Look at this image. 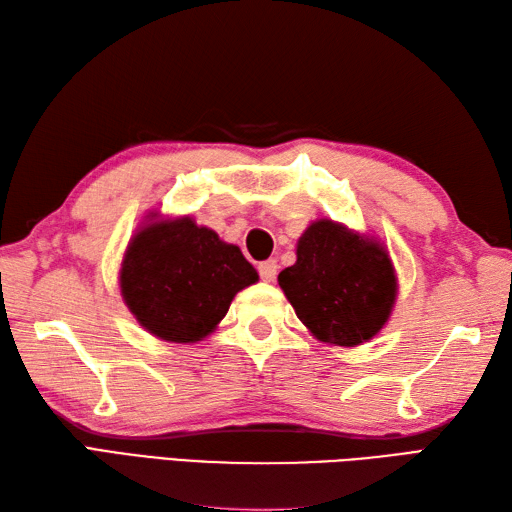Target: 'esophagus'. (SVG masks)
<instances>
[{
	"mask_svg": "<svg viewBox=\"0 0 512 512\" xmlns=\"http://www.w3.org/2000/svg\"><path fill=\"white\" fill-rule=\"evenodd\" d=\"M277 261L275 259H268V261H261L259 264V275L264 281H275L277 279Z\"/></svg>",
	"mask_w": 512,
	"mask_h": 512,
	"instance_id": "1",
	"label": "esophagus"
}]
</instances>
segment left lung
Instances as JSON below:
<instances>
[{"label":"left lung","instance_id":"left-lung-1","mask_svg":"<svg viewBox=\"0 0 512 512\" xmlns=\"http://www.w3.org/2000/svg\"><path fill=\"white\" fill-rule=\"evenodd\" d=\"M279 285L301 323L320 342L355 347L386 325L397 275L386 248L334 220H316L296 244Z\"/></svg>","mask_w":512,"mask_h":512}]
</instances>
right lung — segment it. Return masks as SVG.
<instances>
[{
  "mask_svg": "<svg viewBox=\"0 0 512 512\" xmlns=\"http://www.w3.org/2000/svg\"><path fill=\"white\" fill-rule=\"evenodd\" d=\"M259 279L240 248L185 216L152 220L130 240L120 270L124 303L148 334L198 342Z\"/></svg>",
  "mask_w": 512,
  "mask_h": 512,
  "instance_id": "right-lung-1",
  "label": "right lung"
}]
</instances>
